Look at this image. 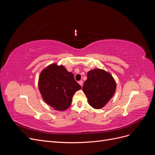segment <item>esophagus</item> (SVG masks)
I'll return each instance as SVG.
<instances>
[{"mask_svg":"<svg viewBox=\"0 0 155 155\" xmlns=\"http://www.w3.org/2000/svg\"><path fill=\"white\" fill-rule=\"evenodd\" d=\"M78 83L79 84V85H80L81 87L83 86V81H82V80H81V81H78Z\"/></svg>","mask_w":155,"mask_h":155,"instance_id":"1","label":"esophagus"}]
</instances>
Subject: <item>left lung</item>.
<instances>
[{"instance_id":"8db88e82","label":"left lung","mask_w":155,"mask_h":155,"mask_svg":"<svg viewBox=\"0 0 155 155\" xmlns=\"http://www.w3.org/2000/svg\"><path fill=\"white\" fill-rule=\"evenodd\" d=\"M116 82L110 73L104 70L94 69L87 73V79L83 84V91L88 104L96 109H101L113 96Z\"/></svg>"}]
</instances>
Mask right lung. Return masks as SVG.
<instances>
[{"instance_id": "add662e5", "label": "right lung", "mask_w": 155, "mask_h": 155, "mask_svg": "<svg viewBox=\"0 0 155 155\" xmlns=\"http://www.w3.org/2000/svg\"><path fill=\"white\" fill-rule=\"evenodd\" d=\"M39 88L46 104L55 110L63 111L70 107L73 95L81 87L72 72L62 65L51 64L41 72Z\"/></svg>"}]
</instances>
